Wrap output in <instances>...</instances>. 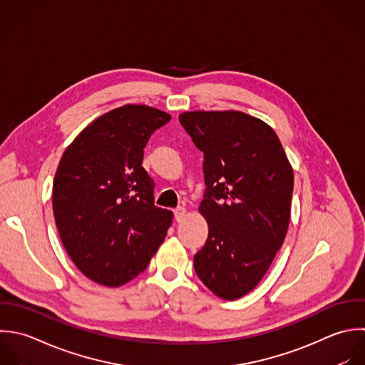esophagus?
<instances>
[{"mask_svg":"<svg viewBox=\"0 0 365 365\" xmlns=\"http://www.w3.org/2000/svg\"><path fill=\"white\" fill-rule=\"evenodd\" d=\"M185 217H186V209H185V207H178V209H175V220H176L178 223L183 222Z\"/></svg>","mask_w":365,"mask_h":365,"instance_id":"esophagus-1","label":"esophagus"}]
</instances>
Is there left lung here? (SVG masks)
<instances>
[{
	"mask_svg": "<svg viewBox=\"0 0 365 365\" xmlns=\"http://www.w3.org/2000/svg\"><path fill=\"white\" fill-rule=\"evenodd\" d=\"M179 120L205 155L199 212L209 236L195 272L217 297L236 300L259 284L286 239L293 168L276 132L245 112L193 110Z\"/></svg>",
	"mask_w": 365,
	"mask_h": 365,
	"instance_id": "1",
	"label": "left lung"
}]
</instances>
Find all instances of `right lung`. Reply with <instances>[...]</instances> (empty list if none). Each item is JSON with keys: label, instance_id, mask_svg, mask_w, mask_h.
Here are the masks:
<instances>
[{"label": "right lung", "instance_id": "1", "mask_svg": "<svg viewBox=\"0 0 365 365\" xmlns=\"http://www.w3.org/2000/svg\"><path fill=\"white\" fill-rule=\"evenodd\" d=\"M170 115L123 105L91 122L65 149L52 186L62 245L92 282L119 287L149 264L173 213L155 206L153 179L142 166L150 135Z\"/></svg>", "mask_w": 365, "mask_h": 365}]
</instances>
